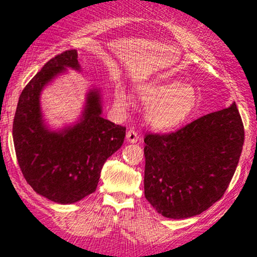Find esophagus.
<instances>
[{
  "label": "esophagus",
  "mask_w": 257,
  "mask_h": 257,
  "mask_svg": "<svg viewBox=\"0 0 257 257\" xmlns=\"http://www.w3.org/2000/svg\"><path fill=\"white\" fill-rule=\"evenodd\" d=\"M126 139H128L129 143H137L139 140V134L135 131L131 129V131L126 132Z\"/></svg>",
  "instance_id": "1"
}]
</instances>
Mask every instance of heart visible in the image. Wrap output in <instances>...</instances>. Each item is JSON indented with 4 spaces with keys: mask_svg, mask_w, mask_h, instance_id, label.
<instances>
[{
    "mask_svg": "<svg viewBox=\"0 0 257 257\" xmlns=\"http://www.w3.org/2000/svg\"><path fill=\"white\" fill-rule=\"evenodd\" d=\"M139 98L150 104L146 118L155 128L169 131L184 123L198 105V93L192 85L180 81H161L141 85L138 89ZM116 102L125 106L128 98L124 90L116 91Z\"/></svg>",
    "mask_w": 257,
    "mask_h": 257,
    "instance_id": "obj_1",
    "label": "heart"
}]
</instances>
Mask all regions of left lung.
<instances>
[{
	"label": "left lung",
	"instance_id": "obj_1",
	"mask_svg": "<svg viewBox=\"0 0 257 257\" xmlns=\"http://www.w3.org/2000/svg\"><path fill=\"white\" fill-rule=\"evenodd\" d=\"M145 197L169 219L199 215L222 198L244 144L235 104L187 123L178 131L146 133Z\"/></svg>",
	"mask_w": 257,
	"mask_h": 257
}]
</instances>
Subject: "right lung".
<instances>
[{
	"label": "right lung",
	"instance_id": "add662e5",
	"mask_svg": "<svg viewBox=\"0 0 257 257\" xmlns=\"http://www.w3.org/2000/svg\"><path fill=\"white\" fill-rule=\"evenodd\" d=\"M65 67L79 70L77 51L55 55L25 85L13 120L18 163L28 184L41 196L71 204L95 192L102 166L122 146L125 126L101 117L99 91H90L82 122L63 133L43 125L40 93Z\"/></svg>",
	"mask_w": 257,
	"mask_h": 257
}]
</instances>
